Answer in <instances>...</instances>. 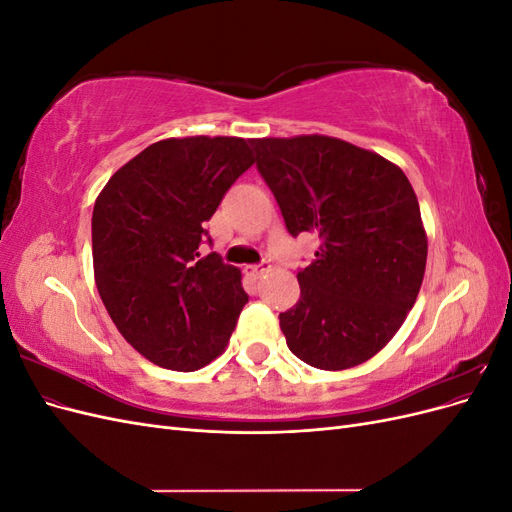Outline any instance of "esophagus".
<instances>
[{
  "instance_id": "obj_1",
  "label": "esophagus",
  "mask_w": 512,
  "mask_h": 512,
  "mask_svg": "<svg viewBox=\"0 0 512 512\" xmlns=\"http://www.w3.org/2000/svg\"><path fill=\"white\" fill-rule=\"evenodd\" d=\"M271 269V265H269V262L267 260H262L260 262V265H252V267H247L245 271L247 273H250V275H254V277H258V275H262V273H267Z\"/></svg>"
}]
</instances>
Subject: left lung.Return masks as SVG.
I'll list each match as a JSON object with an SVG mask.
<instances>
[{
	"instance_id": "obj_1",
	"label": "left lung",
	"mask_w": 512,
	"mask_h": 512,
	"mask_svg": "<svg viewBox=\"0 0 512 512\" xmlns=\"http://www.w3.org/2000/svg\"><path fill=\"white\" fill-rule=\"evenodd\" d=\"M256 168L292 237L320 247L280 314L294 356L339 371L369 361L404 324L423 284L427 235L404 170L333 136L252 138Z\"/></svg>"
}]
</instances>
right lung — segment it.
I'll list each match as a JSON object with an SVG mask.
<instances>
[{"label":"right lung","instance_id":"add662e5","mask_svg":"<svg viewBox=\"0 0 512 512\" xmlns=\"http://www.w3.org/2000/svg\"><path fill=\"white\" fill-rule=\"evenodd\" d=\"M237 136L166 138L108 179L94 205L96 286L126 342L164 369L196 371L224 352L247 294L241 271L200 243L247 168Z\"/></svg>","mask_w":512,"mask_h":512}]
</instances>
